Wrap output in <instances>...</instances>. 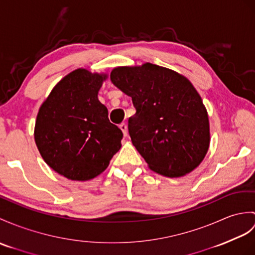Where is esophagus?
<instances>
[{
    "label": "esophagus",
    "instance_id": "obj_1",
    "mask_svg": "<svg viewBox=\"0 0 255 255\" xmlns=\"http://www.w3.org/2000/svg\"><path fill=\"white\" fill-rule=\"evenodd\" d=\"M120 128H121V130L123 131V133H124V137H127V134H128V128H127V125L125 123H122L121 125H120Z\"/></svg>",
    "mask_w": 255,
    "mask_h": 255
}]
</instances>
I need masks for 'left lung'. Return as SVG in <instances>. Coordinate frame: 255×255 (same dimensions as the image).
<instances>
[{"instance_id": "obj_1", "label": "left lung", "mask_w": 255, "mask_h": 255, "mask_svg": "<svg viewBox=\"0 0 255 255\" xmlns=\"http://www.w3.org/2000/svg\"><path fill=\"white\" fill-rule=\"evenodd\" d=\"M111 80L131 97L132 144L155 173L176 178L191 173L210 146L209 115L200 94L181 74L155 64L120 66Z\"/></svg>"}]
</instances>
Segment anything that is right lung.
Returning a JSON list of instances; mask_svg holds the SVG:
<instances>
[{"instance_id": "add662e5", "label": "right lung", "mask_w": 255, "mask_h": 255, "mask_svg": "<svg viewBox=\"0 0 255 255\" xmlns=\"http://www.w3.org/2000/svg\"><path fill=\"white\" fill-rule=\"evenodd\" d=\"M108 74L73 70L57 82L40 106L34 141L44 162L67 179H93L120 151L122 130L98 99Z\"/></svg>"}]
</instances>
